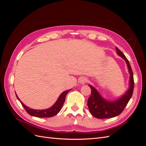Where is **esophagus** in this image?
Here are the masks:
<instances>
[{"instance_id": "1", "label": "esophagus", "mask_w": 146, "mask_h": 146, "mask_svg": "<svg viewBox=\"0 0 146 146\" xmlns=\"http://www.w3.org/2000/svg\"><path fill=\"white\" fill-rule=\"evenodd\" d=\"M79 82H80V83L82 84V85H83V84H85L87 82V78L86 77H82L80 78V80H79Z\"/></svg>"}]
</instances>
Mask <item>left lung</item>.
I'll return each mask as SVG.
<instances>
[{
    "mask_svg": "<svg viewBox=\"0 0 146 146\" xmlns=\"http://www.w3.org/2000/svg\"><path fill=\"white\" fill-rule=\"evenodd\" d=\"M118 55L125 61L130 74L129 88L125 94L115 101H108L104 99L95 88L89 85L91 89V95L88 100V107L93 116L98 119H107L117 116L120 114L131 99L134 88L133 74L129 60L123 53L116 47Z\"/></svg>",
    "mask_w": 146,
    "mask_h": 146,
    "instance_id": "obj_1",
    "label": "left lung"
}]
</instances>
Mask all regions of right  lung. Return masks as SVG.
Segmentation results:
<instances>
[{
  "label": "right lung",
  "instance_id": "1",
  "mask_svg": "<svg viewBox=\"0 0 146 146\" xmlns=\"http://www.w3.org/2000/svg\"><path fill=\"white\" fill-rule=\"evenodd\" d=\"M70 90H69L63 92L62 93L60 94L58 100H56V102L54 104V105L52 106L50 108L46 110H33L30 108L22 102L21 100L16 95V96L17 99L20 101L22 105L23 106V107L26 110V111H27L30 115L38 117H50L55 116L56 114L59 113L64 103L66 94H67Z\"/></svg>",
  "mask_w": 146,
  "mask_h": 146
}]
</instances>
